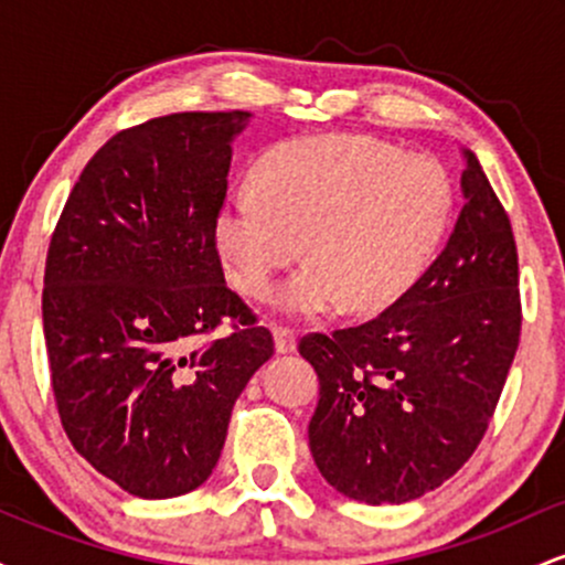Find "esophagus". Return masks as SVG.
I'll list each match as a JSON object with an SVG mask.
<instances>
[{
    "label": "esophagus",
    "instance_id": "obj_1",
    "mask_svg": "<svg viewBox=\"0 0 565 565\" xmlns=\"http://www.w3.org/2000/svg\"><path fill=\"white\" fill-rule=\"evenodd\" d=\"M276 337V350L278 353H291L297 348V332L289 327H274Z\"/></svg>",
    "mask_w": 565,
    "mask_h": 565
}]
</instances>
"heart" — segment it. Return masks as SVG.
<instances>
[{
    "instance_id": "obj_1",
    "label": "heart",
    "mask_w": 565,
    "mask_h": 565,
    "mask_svg": "<svg viewBox=\"0 0 565 565\" xmlns=\"http://www.w3.org/2000/svg\"><path fill=\"white\" fill-rule=\"evenodd\" d=\"M454 215L451 174L427 153L369 135H323L276 146L255 185L231 191L215 242L231 281L263 297L302 252L308 263L274 302L289 316L345 305L380 310L417 284Z\"/></svg>"
}]
</instances>
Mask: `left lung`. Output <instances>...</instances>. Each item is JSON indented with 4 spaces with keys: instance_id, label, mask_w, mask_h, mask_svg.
I'll return each mask as SVG.
<instances>
[{
    "instance_id": "left-lung-1",
    "label": "left lung",
    "mask_w": 565,
    "mask_h": 565,
    "mask_svg": "<svg viewBox=\"0 0 565 565\" xmlns=\"http://www.w3.org/2000/svg\"><path fill=\"white\" fill-rule=\"evenodd\" d=\"M465 159V206L417 284L372 321L300 340L321 382L316 468L359 502L401 504L449 481L489 430L515 359V236L476 153Z\"/></svg>"
}]
</instances>
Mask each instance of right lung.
<instances>
[{"label": "right lung", "instance_id": "add662e5", "mask_svg": "<svg viewBox=\"0 0 565 565\" xmlns=\"http://www.w3.org/2000/svg\"><path fill=\"white\" fill-rule=\"evenodd\" d=\"M246 111H185L116 132L68 193L42 319L61 425L142 499L199 489L274 334L225 284L215 215ZM232 334L211 340L220 322Z\"/></svg>", "mask_w": 565, "mask_h": 565}]
</instances>
